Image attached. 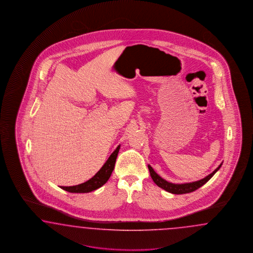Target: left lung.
Masks as SVG:
<instances>
[{
    "instance_id": "obj_1",
    "label": "left lung",
    "mask_w": 253,
    "mask_h": 253,
    "mask_svg": "<svg viewBox=\"0 0 253 253\" xmlns=\"http://www.w3.org/2000/svg\"><path fill=\"white\" fill-rule=\"evenodd\" d=\"M221 166H222V164H221L218 168L215 169L214 170H213L211 174H209L208 176L203 178V179H201V180H199V181L193 182V183H187V184H171V183L167 182L166 180L162 179L159 174L156 173V171L154 170L150 165H148V169H149L151 178L153 179L154 183L157 184L158 186H160L162 189H164V190H166L167 192H169V193L180 195V194L191 193V192L199 189V187H201L203 184H206L208 181L214 175L215 173H216V171H217L219 169L221 168Z\"/></svg>"
}]
</instances>
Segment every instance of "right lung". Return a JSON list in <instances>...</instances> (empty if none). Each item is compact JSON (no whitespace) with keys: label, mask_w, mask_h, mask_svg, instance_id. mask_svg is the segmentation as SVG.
<instances>
[{"label":"right lung","mask_w":253,"mask_h":253,"mask_svg":"<svg viewBox=\"0 0 253 253\" xmlns=\"http://www.w3.org/2000/svg\"><path fill=\"white\" fill-rule=\"evenodd\" d=\"M120 147L121 146L116 148L115 151L110 155L107 162L100 169L99 171H97V173L90 180H88L84 184H78L74 186H61L62 189L70 193H89L106 184L115 167L116 159L120 151Z\"/></svg>","instance_id":"obj_1"}]
</instances>
